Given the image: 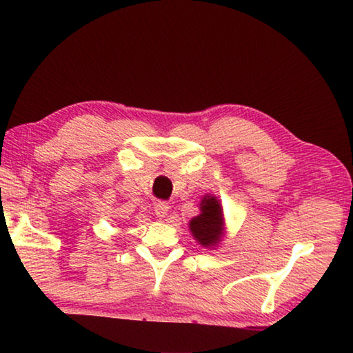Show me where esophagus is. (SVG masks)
Masks as SVG:
<instances>
[{
    "label": "esophagus",
    "instance_id": "34e87169",
    "mask_svg": "<svg viewBox=\"0 0 353 353\" xmlns=\"http://www.w3.org/2000/svg\"><path fill=\"white\" fill-rule=\"evenodd\" d=\"M168 210H170V207H168V203H166V202H157L154 205V211H156V214H157V217H160V219L166 217V214H168Z\"/></svg>",
    "mask_w": 353,
    "mask_h": 353
}]
</instances>
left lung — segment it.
<instances>
[{
  "instance_id": "8db88e82",
  "label": "left lung",
  "mask_w": 353,
  "mask_h": 353,
  "mask_svg": "<svg viewBox=\"0 0 353 353\" xmlns=\"http://www.w3.org/2000/svg\"><path fill=\"white\" fill-rule=\"evenodd\" d=\"M201 213L190 221L188 227L197 243L216 250L225 236V219L221 201L213 194H205L199 203Z\"/></svg>"
}]
</instances>
